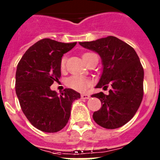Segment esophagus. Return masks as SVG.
Here are the masks:
<instances>
[{
	"label": "esophagus",
	"instance_id": "1",
	"mask_svg": "<svg viewBox=\"0 0 160 160\" xmlns=\"http://www.w3.org/2000/svg\"><path fill=\"white\" fill-rule=\"evenodd\" d=\"M90 98V96L87 94H81V98L82 99H89Z\"/></svg>",
	"mask_w": 160,
	"mask_h": 160
}]
</instances>
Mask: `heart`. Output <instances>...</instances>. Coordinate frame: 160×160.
Segmentation results:
<instances>
[{
	"mask_svg": "<svg viewBox=\"0 0 160 160\" xmlns=\"http://www.w3.org/2000/svg\"><path fill=\"white\" fill-rule=\"evenodd\" d=\"M65 63H66V58H63L61 62L62 69L65 67ZM90 84L91 82L90 80L87 78L82 77V76L73 75L66 80V85L68 87L79 92H84L85 90H87L90 87Z\"/></svg>",
	"mask_w": 160,
	"mask_h": 160,
	"instance_id": "obj_1",
	"label": "heart"
}]
</instances>
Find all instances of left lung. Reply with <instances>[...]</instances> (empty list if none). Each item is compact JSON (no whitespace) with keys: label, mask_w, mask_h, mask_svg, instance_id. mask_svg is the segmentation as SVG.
Masks as SVG:
<instances>
[{"label":"left lung","mask_w":160,"mask_h":160,"mask_svg":"<svg viewBox=\"0 0 160 160\" xmlns=\"http://www.w3.org/2000/svg\"><path fill=\"white\" fill-rule=\"evenodd\" d=\"M86 49L96 52L102 59V71L96 88L107 90L93 94L102 107L93 114L97 124L107 129L125 125L134 117L143 96V68L131 46L113 36L92 42H79Z\"/></svg>","instance_id":"8db88e82"}]
</instances>
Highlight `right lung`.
Returning a JSON list of instances; mask_svg holds the SVG:
<instances>
[{
	"instance_id": "obj_1",
	"label": "right lung",
	"mask_w": 160,
	"mask_h": 160,
	"mask_svg": "<svg viewBox=\"0 0 160 160\" xmlns=\"http://www.w3.org/2000/svg\"><path fill=\"white\" fill-rule=\"evenodd\" d=\"M77 42L63 43L45 38L24 53L16 71V94L22 110L33 127L44 132L61 131L69 121L72 103L80 94L66 88L58 95L50 89L61 77L63 54Z\"/></svg>"
}]
</instances>
